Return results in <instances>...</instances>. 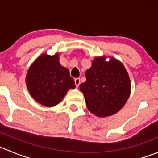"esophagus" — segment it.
<instances>
[{"instance_id": "1", "label": "esophagus", "mask_w": 158, "mask_h": 158, "mask_svg": "<svg viewBox=\"0 0 158 158\" xmlns=\"http://www.w3.org/2000/svg\"><path fill=\"white\" fill-rule=\"evenodd\" d=\"M74 81H75V84H76V87H79V85H80V79H79V78H76Z\"/></svg>"}]
</instances>
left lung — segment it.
<instances>
[{
    "mask_svg": "<svg viewBox=\"0 0 158 158\" xmlns=\"http://www.w3.org/2000/svg\"><path fill=\"white\" fill-rule=\"evenodd\" d=\"M110 59L106 62L105 56L95 58L85 72L86 81L79 85L88 110L99 117L120 111L131 94V80L126 69L117 59Z\"/></svg>",
    "mask_w": 158,
    "mask_h": 158,
    "instance_id": "1",
    "label": "left lung"
}]
</instances>
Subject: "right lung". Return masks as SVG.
Here are the masks:
<instances>
[{"label": "right lung", "instance_id": "right-lung-1", "mask_svg": "<svg viewBox=\"0 0 158 158\" xmlns=\"http://www.w3.org/2000/svg\"><path fill=\"white\" fill-rule=\"evenodd\" d=\"M59 55L42 54L27 70L26 85L31 96L45 106H55L62 101L74 80L69 71L59 63Z\"/></svg>", "mask_w": 158, "mask_h": 158}]
</instances>
